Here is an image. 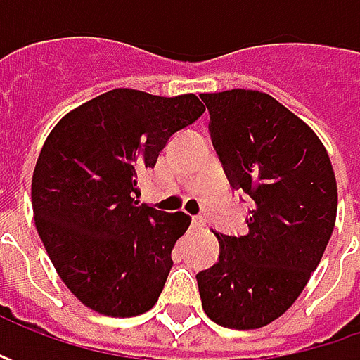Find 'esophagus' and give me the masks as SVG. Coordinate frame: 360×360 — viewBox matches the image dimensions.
<instances>
[{"label": "esophagus", "mask_w": 360, "mask_h": 360, "mask_svg": "<svg viewBox=\"0 0 360 360\" xmlns=\"http://www.w3.org/2000/svg\"><path fill=\"white\" fill-rule=\"evenodd\" d=\"M192 226H194V229H204L206 222H204V218H200V216H194V218H192Z\"/></svg>", "instance_id": "34e87169"}]
</instances>
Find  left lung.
I'll list each match as a JSON object with an SVG mask.
<instances>
[{"mask_svg":"<svg viewBox=\"0 0 360 360\" xmlns=\"http://www.w3.org/2000/svg\"><path fill=\"white\" fill-rule=\"evenodd\" d=\"M210 134L232 186L255 204L244 236L216 234L220 260L196 274L216 325H270L300 297L337 220V180L312 128L256 90L202 94Z\"/></svg>","mask_w":360,"mask_h":360,"instance_id":"obj_1","label":"left lung"}]
</instances>
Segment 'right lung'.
<instances>
[{
	"label": "right lung",
	"instance_id": "1",
	"mask_svg": "<svg viewBox=\"0 0 360 360\" xmlns=\"http://www.w3.org/2000/svg\"><path fill=\"white\" fill-rule=\"evenodd\" d=\"M204 110L194 94L118 88L49 131L32 178L35 229L60 278L91 311L124 319L158 302L192 218L140 204L138 174Z\"/></svg>",
	"mask_w": 360,
	"mask_h": 360
}]
</instances>
